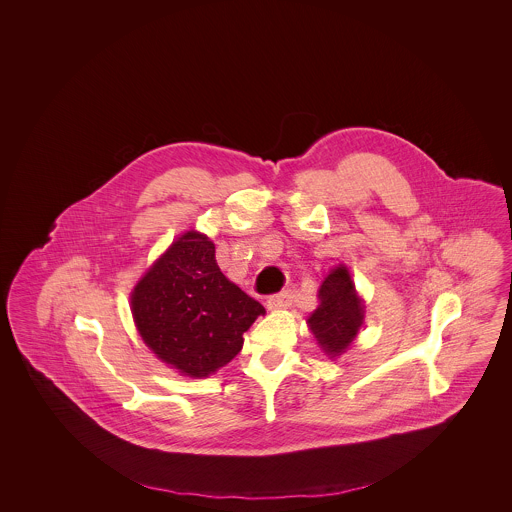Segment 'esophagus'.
<instances>
[{
  "label": "esophagus",
  "mask_w": 512,
  "mask_h": 512,
  "mask_svg": "<svg viewBox=\"0 0 512 512\" xmlns=\"http://www.w3.org/2000/svg\"><path fill=\"white\" fill-rule=\"evenodd\" d=\"M292 305V292H280L270 295L267 299V307L270 311H276V309H288Z\"/></svg>",
  "instance_id": "34e87169"
}]
</instances>
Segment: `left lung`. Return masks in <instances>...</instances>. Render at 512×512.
Instances as JSON below:
<instances>
[{
    "label": "left lung",
    "mask_w": 512,
    "mask_h": 512,
    "mask_svg": "<svg viewBox=\"0 0 512 512\" xmlns=\"http://www.w3.org/2000/svg\"><path fill=\"white\" fill-rule=\"evenodd\" d=\"M317 311L309 318L318 345L332 357L340 355L363 324V305L353 288L347 268L332 270L318 292Z\"/></svg>",
    "instance_id": "1"
}]
</instances>
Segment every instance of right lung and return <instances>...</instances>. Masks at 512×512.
I'll use <instances>...</instances> for the list:
<instances>
[{
    "instance_id": "add662e5",
    "label": "right lung",
    "mask_w": 512,
    "mask_h": 512,
    "mask_svg": "<svg viewBox=\"0 0 512 512\" xmlns=\"http://www.w3.org/2000/svg\"><path fill=\"white\" fill-rule=\"evenodd\" d=\"M132 315L147 347L186 376H209L244 345L265 307L220 272L215 245L186 232L132 293Z\"/></svg>"
}]
</instances>
